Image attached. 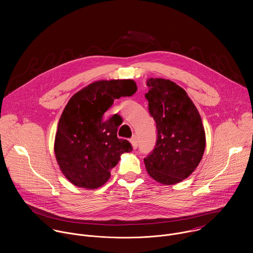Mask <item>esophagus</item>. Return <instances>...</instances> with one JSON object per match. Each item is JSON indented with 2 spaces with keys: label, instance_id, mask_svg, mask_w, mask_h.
Wrapping results in <instances>:
<instances>
[{
  "label": "esophagus",
  "instance_id": "34e87169",
  "mask_svg": "<svg viewBox=\"0 0 253 253\" xmlns=\"http://www.w3.org/2000/svg\"><path fill=\"white\" fill-rule=\"evenodd\" d=\"M130 142H131V144H132V147H133L134 149H136V148H137V146H138V141H137L136 136H133V137L131 138Z\"/></svg>",
  "mask_w": 253,
  "mask_h": 253
}]
</instances>
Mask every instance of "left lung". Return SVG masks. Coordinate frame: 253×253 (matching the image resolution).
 I'll use <instances>...</instances> for the list:
<instances>
[{
  "mask_svg": "<svg viewBox=\"0 0 253 253\" xmlns=\"http://www.w3.org/2000/svg\"><path fill=\"white\" fill-rule=\"evenodd\" d=\"M145 94L157 128L154 150L144 159L148 174L163 185L186 179L200 163L205 150V131L197 108L176 83L149 78Z\"/></svg>",
  "mask_w": 253,
  "mask_h": 253,
  "instance_id": "left-lung-1",
  "label": "left lung"
}]
</instances>
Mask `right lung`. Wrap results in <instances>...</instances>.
<instances>
[{"label":"right lung","instance_id":"add662e5","mask_svg":"<svg viewBox=\"0 0 253 253\" xmlns=\"http://www.w3.org/2000/svg\"><path fill=\"white\" fill-rule=\"evenodd\" d=\"M137 91L133 80H101L72 96L60 117L54 151L58 165L75 186L96 189L110 178L121 154L132 151L129 141L119 139V123L104 113L115 99Z\"/></svg>","mask_w":253,"mask_h":253}]
</instances>
